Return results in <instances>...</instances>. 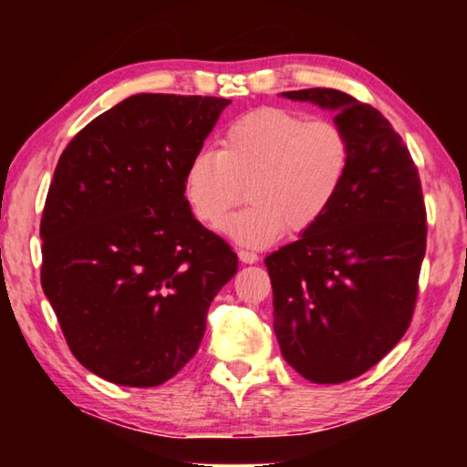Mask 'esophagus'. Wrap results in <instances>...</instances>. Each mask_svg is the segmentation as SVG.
Masks as SVG:
<instances>
[{
	"instance_id": "obj_1",
	"label": "esophagus",
	"mask_w": 467,
	"mask_h": 467,
	"mask_svg": "<svg viewBox=\"0 0 467 467\" xmlns=\"http://www.w3.org/2000/svg\"><path fill=\"white\" fill-rule=\"evenodd\" d=\"M239 259L243 264H255L259 255L255 251H249V249H239Z\"/></svg>"
}]
</instances>
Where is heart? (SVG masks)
Masks as SVG:
<instances>
[{
	"label": "heart",
	"mask_w": 467,
	"mask_h": 467,
	"mask_svg": "<svg viewBox=\"0 0 467 467\" xmlns=\"http://www.w3.org/2000/svg\"><path fill=\"white\" fill-rule=\"evenodd\" d=\"M350 169V141L337 123L265 107L234 119L218 152L200 150L187 164L185 195L205 226L223 223L247 187L249 208L223 226L233 241L265 247L305 233L336 203Z\"/></svg>",
	"instance_id": "b5f03b06"
}]
</instances>
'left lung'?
<instances>
[{
    "label": "left lung",
    "instance_id": "obj_1",
    "mask_svg": "<svg viewBox=\"0 0 467 467\" xmlns=\"http://www.w3.org/2000/svg\"><path fill=\"white\" fill-rule=\"evenodd\" d=\"M334 110L350 169L321 223L265 257L284 360L313 383L375 367L412 321L426 210L404 140L377 109L334 88L282 92Z\"/></svg>",
    "mask_w": 467,
    "mask_h": 467
}]
</instances>
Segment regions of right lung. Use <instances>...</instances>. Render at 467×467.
I'll use <instances>...</instances> for the list:
<instances>
[{
  "instance_id": "obj_1",
  "label": "right lung",
  "mask_w": 467,
  "mask_h": 467,
  "mask_svg": "<svg viewBox=\"0 0 467 467\" xmlns=\"http://www.w3.org/2000/svg\"><path fill=\"white\" fill-rule=\"evenodd\" d=\"M228 105L133 94L86 125L55 167L41 284L69 350L110 383L156 387L175 377L239 267L185 197L187 164Z\"/></svg>"
}]
</instances>
